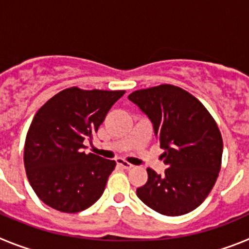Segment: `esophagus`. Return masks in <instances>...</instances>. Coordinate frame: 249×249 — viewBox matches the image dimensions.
Returning a JSON list of instances; mask_svg holds the SVG:
<instances>
[{
	"label": "esophagus",
	"instance_id": "1",
	"mask_svg": "<svg viewBox=\"0 0 249 249\" xmlns=\"http://www.w3.org/2000/svg\"><path fill=\"white\" fill-rule=\"evenodd\" d=\"M117 164L121 167V168H124V169H131L132 167H133L131 163H128V162H126V160H117Z\"/></svg>",
	"mask_w": 249,
	"mask_h": 249
}]
</instances>
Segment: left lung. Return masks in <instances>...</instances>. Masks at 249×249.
Returning a JSON list of instances; mask_svg holds the SVG:
<instances>
[{"instance_id":"8db88e82","label":"left lung","mask_w":249,"mask_h":249,"mask_svg":"<svg viewBox=\"0 0 249 249\" xmlns=\"http://www.w3.org/2000/svg\"><path fill=\"white\" fill-rule=\"evenodd\" d=\"M128 100L147 114L163 148V175L147 168L148 179L137 188L146 206L164 215L196 210L210 195L221 171L223 141L207 108L177 86L160 85L132 92Z\"/></svg>"}]
</instances>
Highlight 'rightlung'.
Here are the masks:
<instances>
[{"mask_svg": "<svg viewBox=\"0 0 249 249\" xmlns=\"http://www.w3.org/2000/svg\"><path fill=\"white\" fill-rule=\"evenodd\" d=\"M124 91L63 89L35 114L26 136V173L43 203L59 212L77 213L98 201L116 162L86 155L112 106Z\"/></svg>", "mask_w": 249, "mask_h": 249, "instance_id": "right-lung-1", "label": "right lung"}]
</instances>
